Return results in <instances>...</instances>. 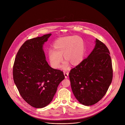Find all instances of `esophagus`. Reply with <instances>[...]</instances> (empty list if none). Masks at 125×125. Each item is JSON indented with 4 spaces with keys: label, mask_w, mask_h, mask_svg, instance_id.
<instances>
[{
    "label": "esophagus",
    "mask_w": 125,
    "mask_h": 125,
    "mask_svg": "<svg viewBox=\"0 0 125 125\" xmlns=\"http://www.w3.org/2000/svg\"><path fill=\"white\" fill-rule=\"evenodd\" d=\"M64 75L65 76V78H68V76L69 75V72H65V71H64Z\"/></svg>",
    "instance_id": "obj_1"
}]
</instances>
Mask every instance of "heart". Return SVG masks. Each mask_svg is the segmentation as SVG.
Segmentation results:
<instances>
[{"label": "heart", "instance_id": "1", "mask_svg": "<svg viewBox=\"0 0 125 125\" xmlns=\"http://www.w3.org/2000/svg\"><path fill=\"white\" fill-rule=\"evenodd\" d=\"M84 53V42L78 35L63 37L56 40L52 45V50L48 52V58L51 66L59 69L62 62V56L66 61L63 65L67 68L69 63L75 66L83 60Z\"/></svg>", "mask_w": 125, "mask_h": 125}]
</instances>
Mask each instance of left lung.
I'll return each instance as SVG.
<instances>
[{"instance_id":"left-lung-1","label":"left lung","mask_w":125,"mask_h":125,"mask_svg":"<svg viewBox=\"0 0 125 125\" xmlns=\"http://www.w3.org/2000/svg\"><path fill=\"white\" fill-rule=\"evenodd\" d=\"M113 69L110 52L97 39L87 58L71 69L69 73L73 94L81 104L90 106L105 95L112 82Z\"/></svg>"}]
</instances>
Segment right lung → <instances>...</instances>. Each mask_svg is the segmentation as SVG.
Here are the masks:
<instances>
[{"instance_id": "right-lung-1", "label": "right lung", "mask_w": 125, "mask_h": 125, "mask_svg": "<svg viewBox=\"0 0 125 125\" xmlns=\"http://www.w3.org/2000/svg\"><path fill=\"white\" fill-rule=\"evenodd\" d=\"M51 33L26 41L16 55L13 68L14 83L24 99L34 108L44 107L54 97L65 79L62 71L46 61L43 45Z\"/></svg>"}]
</instances>
